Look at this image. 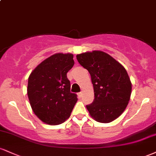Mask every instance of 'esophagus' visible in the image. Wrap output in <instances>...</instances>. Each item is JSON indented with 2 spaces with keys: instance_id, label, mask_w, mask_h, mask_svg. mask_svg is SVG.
Wrapping results in <instances>:
<instances>
[{
  "instance_id": "esophagus-1",
  "label": "esophagus",
  "mask_w": 156,
  "mask_h": 156,
  "mask_svg": "<svg viewBox=\"0 0 156 156\" xmlns=\"http://www.w3.org/2000/svg\"><path fill=\"white\" fill-rule=\"evenodd\" d=\"M78 97H79V98H81V97H82V92H78Z\"/></svg>"
}]
</instances>
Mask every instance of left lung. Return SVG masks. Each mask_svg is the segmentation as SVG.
Segmentation results:
<instances>
[{
  "mask_svg": "<svg viewBox=\"0 0 156 156\" xmlns=\"http://www.w3.org/2000/svg\"><path fill=\"white\" fill-rule=\"evenodd\" d=\"M76 58L89 71L94 87V99L87 110L97 122H111L122 114L130 101L132 84L126 69L101 51L80 53Z\"/></svg>",
  "mask_w": 156,
  "mask_h": 156,
  "instance_id": "left-lung-1",
  "label": "left lung"
}]
</instances>
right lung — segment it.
<instances>
[{"label":"right lung","instance_id":"obj_1","mask_svg":"<svg viewBox=\"0 0 156 156\" xmlns=\"http://www.w3.org/2000/svg\"><path fill=\"white\" fill-rule=\"evenodd\" d=\"M75 62L71 53H55L32 71L28 78V99L37 117L48 125H59L70 116L78 98L70 92L67 73Z\"/></svg>","mask_w":156,"mask_h":156}]
</instances>
